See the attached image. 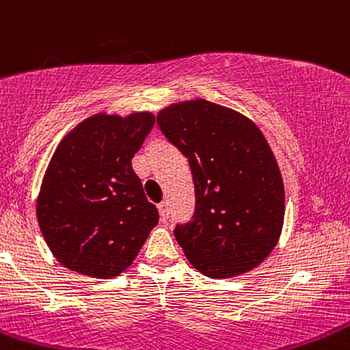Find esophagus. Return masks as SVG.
Here are the masks:
<instances>
[{"label": "esophagus", "mask_w": 350, "mask_h": 350, "mask_svg": "<svg viewBox=\"0 0 350 350\" xmlns=\"http://www.w3.org/2000/svg\"><path fill=\"white\" fill-rule=\"evenodd\" d=\"M157 209H159L161 221L166 222V221H167V217H169V204H167V202H166V201L159 202V204H157Z\"/></svg>", "instance_id": "obj_1"}]
</instances>
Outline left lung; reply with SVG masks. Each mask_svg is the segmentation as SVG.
<instances>
[{
    "label": "left lung",
    "mask_w": 350,
    "mask_h": 350,
    "mask_svg": "<svg viewBox=\"0 0 350 350\" xmlns=\"http://www.w3.org/2000/svg\"><path fill=\"white\" fill-rule=\"evenodd\" d=\"M157 124L193 172V221L174 229L187 260L214 279L259 266L284 224L282 176L260 129L237 111L206 99L164 107Z\"/></svg>",
    "instance_id": "1"
}]
</instances>
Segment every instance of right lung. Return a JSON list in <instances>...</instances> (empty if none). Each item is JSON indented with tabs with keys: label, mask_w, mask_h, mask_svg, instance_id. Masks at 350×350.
Listing matches in <instances>:
<instances>
[{
	"label": "right lung",
	"mask_w": 350,
	"mask_h": 350,
	"mask_svg": "<svg viewBox=\"0 0 350 350\" xmlns=\"http://www.w3.org/2000/svg\"><path fill=\"white\" fill-rule=\"evenodd\" d=\"M152 113H99L57 144L41 183L36 216L64 267L116 278L136 259L159 221L131 159L154 126Z\"/></svg>",
	"instance_id": "obj_1"
}]
</instances>
